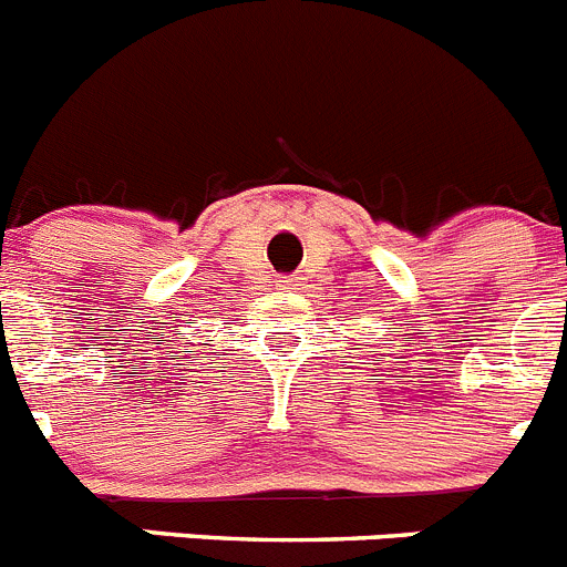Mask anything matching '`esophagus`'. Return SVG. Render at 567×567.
I'll list each match as a JSON object with an SVG mask.
<instances>
[{"label":"esophagus","instance_id":"obj_1","mask_svg":"<svg viewBox=\"0 0 567 567\" xmlns=\"http://www.w3.org/2000/svg\"><path fill=\"white\" fill-rule=\"evenodd\" d=\"M295 287H298V284H295L292 278H280L278 280V289H284V292H289V289H295Z\"/></svg>","mask_w":567,"mask_h":567}]
</instances>
